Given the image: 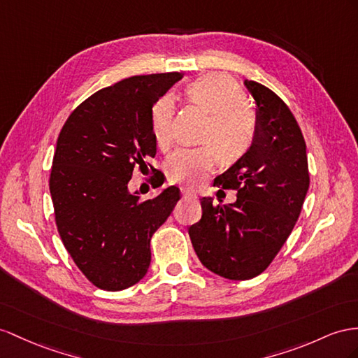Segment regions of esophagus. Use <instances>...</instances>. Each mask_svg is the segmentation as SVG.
I'll use <instances>...</instances> for the list:
<instances>
[{"instance_id": "1", "label": "esophagus", "mask_w": 358, "mask_h": 358, "mask_svg": "<svg viewBox=\"0 0 358 358\" xmlns=\"http://www.w3.org/2000/svg\"><path fill=\"white\" fill-rule=\"evenodd\" d=\"M181 194H182V196H185V198H196V194H194V192L187 190V189H182Z\"/></svg>"}]
</instances>
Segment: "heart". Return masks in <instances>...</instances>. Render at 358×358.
<instances>
[{"mask_svg":"<svg viewBox=\"0 0 358 358\" xmlns=\"http://www.w3.org/2000/svg\"><path fill=\"white\" fill-rule=\"evenodd\" d=\"M187 96L208 113L201 141L195 148H180L166 163L168 178L189 187H196L213 171L217 155L234 162L248 151L254 141L257 119L245 103V94L236 81L225 74H207L187 87ZM173 99L163 95L151 108V130L159 148L172 141Z\"/></svg>","mask_w":358,"mask_h":358,"instance_id":"heart-1","label":"heart"}]
</instances>
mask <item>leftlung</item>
<instances>
[{
  "label": "left lung",
  "instance_id": "1",
  "mask_svg": "<svg viewBox=\"0 0 358 358\" xmlns=\"http://www.w3.org/2000/svg\"><path fill=\"white\" fill-rule=\"evenodd\" d=\"M255 103V134L242 157L215 178L234 189L233 204L201 198L203 216L189 228L198 259L228 280H250L266 269L295 227L310 186L304 136L284 101L243 81Z\"/></svg>",
  "mask_w": 358,
  "mask_h": 358
}]
</instances>
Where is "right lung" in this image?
<instances>
[{"label":"right lung","instance_id":"obj_1","mask_svg":"<svg viewBox=\"0 0 358 358\" xmlns=\"http://www.w3.org/2000/svg\"><path fill=\"white\" fill-rule=\"evenodd\" d=\"M181 78L180 72L136 76L101 89L59 134L50 177L57 230L78 269L99 289L124 290L145 277L151 237L180 199L169 186L142 203L128 181L157 151L154 103Z\"/></svg>","mask_w":358,"mask_h":358}]
</instances>
